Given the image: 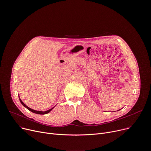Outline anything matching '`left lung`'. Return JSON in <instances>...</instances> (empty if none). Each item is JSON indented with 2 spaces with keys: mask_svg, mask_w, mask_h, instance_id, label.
I'll list each match as a JSON object with an SVG mask.
<instances>
[{
  "mask_svg": "<svg viewBox=\"0 0 151 151\" xmlns=\"http://www.w3.org/2000/svg\"><path fill=\"white\" fill-rule=\"evenodd\" d=\"M119 110H120V109H119Z\"/></svg>",
  "mask_w": 151,
  "mask_h": 151,
  "instance_id": "1",
  "label": "left lung"
}]
</instances>
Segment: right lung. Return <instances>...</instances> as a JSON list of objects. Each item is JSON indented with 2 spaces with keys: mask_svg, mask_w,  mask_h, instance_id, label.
Here are the masks:
<instances>
[{
  "mask_svg": "<svg viewBox=\"0 0 151 151\" xmlns=\"http://www.w3.org/2000/svg\"><path fill=\"white\" fill-rule=\"evenodd\" d=\"M19 101H20V102L21 103V104L24 106L25 108H26L28 110H29L30 111H31V112H32V113H35V114H47V113H49L54 108V106L53 107V108H51V109H48V110H47V111H37V110H34V109H32V108H29V107H28L26 104H24V103L22 102V101L21 100V99L20 98H19Z\"/></svg>",
  "mask_w": 151,
  "mask_h": 151,
  "instance_id": "right-lung-1",
  "label": "right lung"
}]
</instances>
